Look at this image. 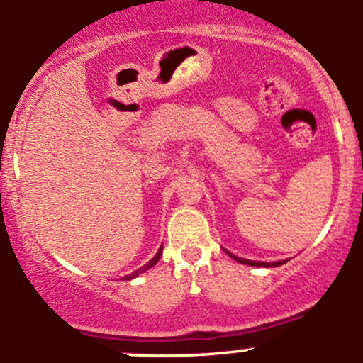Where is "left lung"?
<instances>
[{
	"mask_svg": "<svg viewBox=\"0 0 363 363\" xmlns=\"http://www.w3.org/2000/svg\"><path fill=\"white\" fill-rule=\"evenodd\" d=\"M228 252V251H227ZM230 258H233L235 261H239V263L242 264H251V267H279V264H284L286 261H275V263H263V261H251V259H244V258H237L235 255H232V252H228Z\"/></svg>",
	"mask_w": 363,
	"mask_h": 363,
	"instance_id": "left-lung-1",
	"label": "left lung"
}]
</instances>
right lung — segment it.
Instances as JSON below:
<instances>
[{
  "label": "right lung",
  "mask_w": 363,
  "mask_h": 363,
  "mask_svg": "<svg viewBox=\"0 0 363 363\" xmlns=\"http://www.w3.org/2000/svg\"><path fill=\"white\" fill-rule=\"evenodd\" d=\"M161 255H162V247H161V249H159V251H157V255H155V256H154V258H152V259L149 261V263H147V264H143V267H142V268H138V270H136V272H133V274H130V275H126V277H124V280H131V279H135V277H136V275H140V274H142V272L149 270V268H152V267H154V264H155V263H157V261H159V258H161Z\"/></svg>",
  "instance_id": "1"
}]
</instances>
